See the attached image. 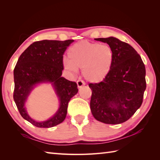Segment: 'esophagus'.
<instances>
[{
  "label": "esophagus",
  "mask_w": 160,
  "mask_h": 160,
  "mask_svg": "<svg viewBox=\"0 0 160 160\" xmlns=\"http://www.w3.org/2000/svg\"><path fill=\"white\" fill-rule=\"evenodd\" d=\"M77 86L79 88H81L82 86H83L85 85V82L83 81V80H81V79H79L77 81Z\"/></svg>",
  "instance_id": "34e87169"
}]
</instances>
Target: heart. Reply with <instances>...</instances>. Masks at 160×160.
I'll list each match as a JSON object with an SVG mask.
<instances>
[{"label": "heart", "instance_id": "1", "mask_svg": "<svg viewBox=\"0 0 160 160\" xmlns=\"http://www.w3.org/2000/svg\"><path fill=\"white\" fill-rule=\"evenodd\" d=\"M113 57L109 46L82 40L69 48L68 60H64L63 65L73 72H77V68H82L85 79L91 83H98L108 76L113 64Z\"/></svg>", "mask_w": 160, "mask_h": 160}]
</instances>
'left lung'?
<instances>
[{
	"mask_svg": "<svg viewBox=\"0 0 160 160\" xmlns=\"http://www.w3.org/2000/svg\"><path fill=\"white\" fill-rule=\"evenodd\" d=\"M109 44L113 62L101 82L90 83V109L98 121L110 125L129 120L142 103L146 90V69L141 57L129 44L113 37L97 38Z\"/></svg>",
	"mask_w": 160,
	"mask_h": 160,
	"instance_id": "8db88e82",
	"label": "left lung"
}]
</instances>
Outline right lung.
Listing matches in <instances>:
<instances>
[{"label": "right lung", "instance_id": "right-lung-1", "mask_svg": "<svg viewBox=\"0 0 160 160\" xmlns=\"http://www.w3.org/2000/svg\"><path fill=\"white\" fill-rule=\"evenodd\" d=\"M73 40L65 41L42 40L35 42L24 51L13 70V99L24 119L40 128H50L62 123L67 114L70 100L78 92L77 85L62 77L63 55ZM51 82L60 102L55 115L46 122L32 119L26 111L25 102L36 84Z\"/></svg>", "mask_w": 160, "mask_h": 160}]
</instances>
